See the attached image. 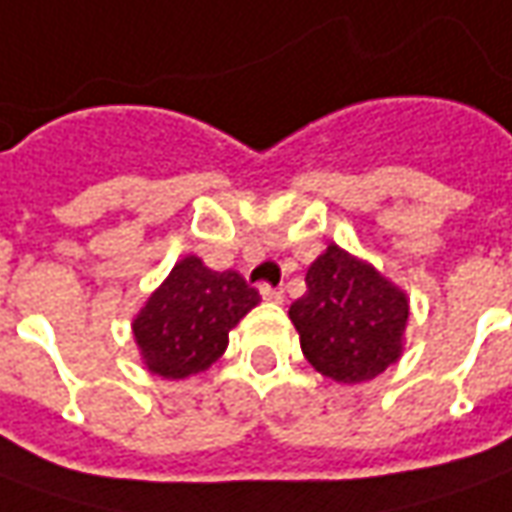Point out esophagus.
I'll return each mask as SVG.
<instances>
[{
  "mask_svg": "<svg viewBox=\"0 0 512 512\" xmlns=\"http://www.w3.org/2000/svg\"><path fill=\"white\" fill-rule=\"evenodd\" d=\"M260 296H263L266 302H277V305L285 299V293H282L280 288H271V285H260Z\"/></svg>",
  "mask_w": 512,
  "mask_h": 512,
  "instance_id": "1",
  "label": "esophagus"
}]
</instances>
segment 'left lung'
I'll return each mask as SVG.
<instances>
[{
  "instance_id": "8db88e82",
  "label": "left lung",
  "mask_w": 512,
  "mask_h": 512,
  "mask_svg": "<svg viewBox=\"0 0 512 512\" xmlns=\"http://www.w3.org/2000/svg\"><path fill=\"white\" fill-rule=\"evenodd\" d=\"M307 291L288 310L307 363L335 382L374 380L402 355L407 296L338 246L307 268Z\"/></svg>"
}]
</instances>
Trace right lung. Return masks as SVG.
<instances>
[{
  "label": "right lung",
  "mask_w": 512,
  "mask_h": 512,
  "mask_svg": "<svg viewBox=\"0 0 512 512\" xmlns=\"http://www.w3.org/2000/svg\"><path fill=\"white\" fill-rule=\"evenodd\" d=\"M257 302L260 293L238 271H213L188 255L149 296L132 332L152 374L185 380L224 355L230 330Z\"/></svg>",
  "instance_id": "1"
}]
</instances>
